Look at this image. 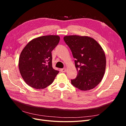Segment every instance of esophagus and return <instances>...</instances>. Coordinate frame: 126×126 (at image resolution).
Returning <instances> with one entry per match:
<instances>
[{"label": "esophagus", "mask_w": 126, "mask_h": 126, "mask_svg": "<svg viewBox=\"0 0 126 126\" xmlns=\"http://www.w3.org/2000/svg\"><path fill=\"white\" fill-rule=\"evenodd\" d=\"M60 71L62 72H66V68H63V69H60Z\"/></svg>", "instance_id": "1"}]
</instances>
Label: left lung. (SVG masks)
<instances>
[{"label":"left lung","instance_id":"8db88e82","mask_svg":"<svg viewBox=\"0 0 126 126\" xmlns=\"http://www.w3.org/2000/svg\"><path fill=\"white\" fill-rule=\"evenodd\" d=\"M75 59L77 77L71 80V84L78 89L89 90L102 80L106 70L105 52L98 42L86 36L69 35L63 37Z\"/></svg>","mask_w":126,"mask_h":126}]
</instances>
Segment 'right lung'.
Segmentation results:
<instances>
[{"label": "right lung", "mask_w": 126, "mask_h": 126, "mask_svg": "<svg viewBox=\"0 0 126 126\" xmlns=\"http://www.w3.org/2000/svg\"><path fill=\"white\" fill-rule=\"evenodd\" d=\"M58 35L43 36L30 40L19 58V69L29 86L44 89L54 80L59 71L52 67L51 51L58 44Z\"/></svg>", "instance_id": "right-lung-1"}]
</instances>
